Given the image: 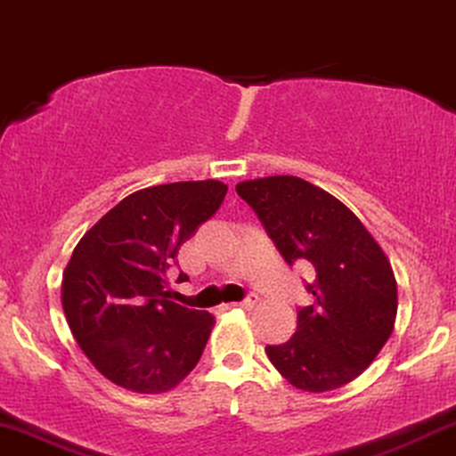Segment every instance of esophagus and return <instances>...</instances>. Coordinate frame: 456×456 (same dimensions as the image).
<instances>
[{
  "label": "esophagus",
  "mask_w": 456,
  "mask_h": 456,
  "mask_svg": "<svg viewBox=\"0 0 456 456\" xmlns=\"http://www.w3.org/2000/svg\"><path fill=\"white\" fill-rule=\"evenodd\" d=\"M256 304H259V295H248V297L238 301V304H233V305H238V308H242V310H252Z\"/></svg>",
  "instance_id": "34e87169"
}]
</instances>
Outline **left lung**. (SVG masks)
Listing matches in <instances>:
<instances>
[{
    "instance_id": "8db88e82",
    "label": "left lung",
    "mask_w": 456,
    "mask_h": 456,
    "mask_svg": "<svg viewBox=\"0 0 456 456\" xmlns=\"http://www.w3.org/2000/svg\"><path fill=\"white\" fill-rule=\"evenodd\" d=\"M284 261H305L312 305L297 310V331L267 346L293 387L325 393L348 385L391 338L397 282L387 255L342 201L297 175H270L235 186Z\"/></svg>"
}]
</instances>
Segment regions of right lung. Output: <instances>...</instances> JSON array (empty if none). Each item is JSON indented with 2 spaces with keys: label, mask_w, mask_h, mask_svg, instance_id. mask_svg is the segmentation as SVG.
<instances>
[{
  "label": "right lung",
  "mask_w": 456,
  "mask_h": 456,
  "mask_svg": "<svg viewBox=\"0 0 456 456\" xmlns=\"http://www.w3.org/2000/svg\"><path fill=\"white\" fill-rule=\"evenodd\" d=\"M224 195L227 184L218 180L135 191L71 252L61 287L65 318L82 353L114 385L166 393L200 361L214 316L169 299L167 270Z\"/></svg>",
  "instance_id": "obj_1"
}]
</instances>
